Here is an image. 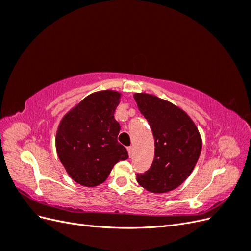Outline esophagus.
Masks as SVG:
<instances>
[{"label":"esophagus","mask_w":251,"mask_h":251,"mask_svg":"<svg viewBox=\"0 0 251 251\" xmlns=\"http://www.w3.org/2000/svg\"><path fill=\"white\" fill-rule=\"evenodd\" d=\"M127 153H128V156H132V154H133V147H128L127 148Z\"/></svg>","instance_id":"1"}]
</instances>
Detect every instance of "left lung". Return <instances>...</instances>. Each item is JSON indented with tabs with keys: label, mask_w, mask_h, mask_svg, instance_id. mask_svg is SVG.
Here are the masks:
<instances>
[{
	"label": "left lung",
	"mask_w": 251,
	"mask_h": 251,
	"mask_svg": "<svg viewBox=\"0 0 251 251\" xmlns=\"http://www.w3.org/2000/svg\"><path fill=\"white\" fill-rule=\"evenodd\" d=\"M134 98L155 139L153 163L137 174V182L151 193L171 192L196 166L202 149L200 133L192 118L172 102L147 93H135Z\"/></svg>",
	"instance_id": "left-lung-1"
}]
</instances>
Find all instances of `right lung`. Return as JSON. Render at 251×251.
Listing matches in <instances>:
<instances>
[{
  "label": "right lung",
  "instance_id": "1",
  "mask_svg": "<svg viewBox=\"0 0 251 251\" xmlns=\"http://www.w3.org/2000/svg\"><path fill=\"white\" fill-rule=\"evenodd\" d=\"M120 93L112 90L88 95L63 117L56 132V151L69 176L78 184H101L113 166L128 158L117 141L120 126L114 113Z\"/></svg>",
  "mask_w": 251,
  "mask_h": 251
}]
</instances>
